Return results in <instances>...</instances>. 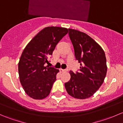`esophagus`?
I'll use <instances>...</instances> for the list:
<instances>
[{
  "label": "esophagus",
  "mask_w": 123,
  "mask_h": 123,
  "mask_svg": "<svg viewBox=\"0 0 123 123\" xmlns=\"http://www.w3.org/2000/svg\"><path fill=\"white\" fill-rule=\"evenodd\" d=\"M68 70V69H62V68H61L60 69V71L61 72H65V71H67Z\"/></svg>",
  "instance_id": "obj_1"
}]
</instances>
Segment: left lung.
I'll return each mask as SVG.
<instances>
[{
    "label": "left lung",
    "instance_id": "1",
    "mask_svg": "<svg viewBox=\"0 0 123 123\" xmlns=\"http://www.w3.org/2000/svg\"><path fill=\"white\" fill-rule=\"evenodd\" d=\"M75 59L81 67L79 72L69 71L71 79L65 87L75 98H89L102 85L107 71L106 59L102 48L90 36L75 30L68 29Z\"/></svg>",
    "mask_w": 123,
    "mask_h": 123
}]
</instances>
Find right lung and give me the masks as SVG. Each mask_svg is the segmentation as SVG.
<instances>
[{
    "mask_svg": "<svg viewBox=\"0 0 123 123\" xmlns=\"http://www.w3.org/2000/svg\"><path fill=\"white\" fill-rule=\"evenodd\" d=\"M68 32L66 28L46 27L24 49L18 63V73L21 84L30 97L42 99L50 93L59 69L46 66V63L56 44Z\"/></svg>",
    "mask_w": 123,
    "mask_h": 123,
    "instance_id": "add662e5",
    "label": "right lung"
}]
</instances>
